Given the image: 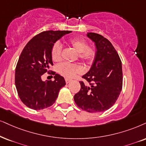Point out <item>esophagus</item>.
Listing matches in <instances>:
<instances>
[{
  "mask_svg": "<svg viewBox=\"0 0 146 146\" xmlns=\"http://www.w3.org/2000/svg\"><path fill=\"white\" fill-rule=\"evenodd\" d=\"M72 79H69V78H65V82L66 84H69L70 82H71Z\"/></svg>",
  "mask_w": 146,
  "mask_h": 146,
  "instance_id": "34e87169",
  "label": "esophagus"
}]
</instances>
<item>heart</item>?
Masks as SVG:
<instances>
[{"label":"heart","instance_id":"1","mask_svg":"<svg viewBox=\"0 0 146 146\" xmlns=\"http://www.w3.org/2000/svg\"><path fill=\"white\" fill-rule=\"evenodd\" d=\"M69 44L79 53V59L90 64L94 61L96 56V50L94 47H89L86 40L80 38L71 39ZM62 46L58 42L52 46L51 50L52 58L54 61H59L61 58ZM58 71L65 77H73L77 73L82 72V68L76 64L63 62L58 67Z\"/></svg>","mask_w":146,"mask_h":146}]
</instances>
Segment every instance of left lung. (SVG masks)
Instances as JSON below:
<instances>
[{
  "mask_svg": "<svg viewBox=\"0 0 146 146\" xmlns=\"http://www.w3.org/2000/svg\"><path fill=\"white\" fill-rule=\"evenodd\" d=\"M87 36L95 44L96 56L89 71L82 77L90 85L80 82L81 90L74 100L87 112H104L113 106L122 90V63L109 40L96 33H88Z\"/></svg>",
  "mask_w": 146,
  "mask_h": 146,
  "instance_id": "1",
  "label": "left lung"
}]
</instances>
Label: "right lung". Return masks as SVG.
Here are the masks:
<instances>
[{
  "mask_svg": "<svg viewBox=\"0 0 146 146\" xmlns=\"http://www.w3.org/2000/svg\"><path fill=\"white\" fill-rule=\"evenodd\" d=\"M71 31H46L28 42L21 53L15 69V82L18 95L25 106L42 110L52 105L60 88L66 85L64 77L55 74L54 80H42V75L53 65L52 46Z\"/></svg>",
  "mask_w": 146,
  "mask_h": 146,
  "instance_id": "obj_1",
  "label": "right lung"
}]
</instances>
